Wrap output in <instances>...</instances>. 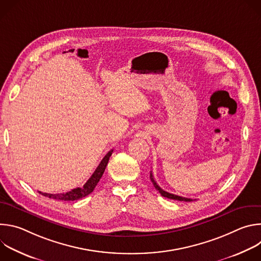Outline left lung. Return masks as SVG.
Listing matches in <instances>:
<instances>
[{
	"instance_id": "8db88e82",
	"label": "left lung",
	"mask_w": 261,
	"mask_h": 261,
	"mask_svg": "<svg viewBox=\"0 0 261 261\" xmlns=\"http://www.w3.org/2000/svg\"><path fill=\"white\" fill-rule=\"evenodd\" d=\"M150 178H151V180H152V182H153V185H154L155 189L158 190L159 193H160L163 197H166V198H169V199H173V200H178V201H193V199H191V198H186V197L177 196V195H174V194H171V193H168V192L162 190V189L159 187V186H158V184L155 181V178H154V176H153V172H152V171L150 172ZM194 200H196V199H194Z\"/></svg>"
}]
</instances>
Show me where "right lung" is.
<instances>
[{
  "label": "right lung",
  "instance_id": "obj_1",
  "mask_svg": "<svg viewBox=\"0 0 261 261\" xmlns=\"http://www.w3.org/2000/svg\"><path fill=\"white\" fill-rule=\"evenodd\" d=\"M66 53V51H64ZM114 152V148L113 150H110L105 156L104 158L101 160L100 164L98 165V167L96 168V170L94 171V173L92 174V176L88 179V181L84 185V187L82 188H75L73 189L69 192L66 193H59V194H48V193H43L41 191H38L40 194H42L45 197L48 198H53V199H57V200H64V201H75L79 199H82L84 197H87L89 194H91L95 187L97 186L98 181L100 180V178L102 177L104 170L106 168V165L109 161V157L111 156Z\"/></svg>",
  "mask_w": 261,
  "mask_h": 261
}]
</instances>
